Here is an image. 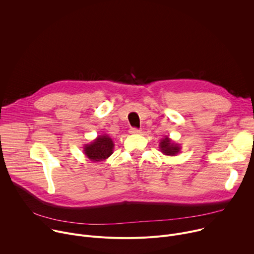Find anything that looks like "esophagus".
Instances as JSON below:
<instances>
[{
	"instance_id": "obj_1",
	"label": "esophagus",
	"mask_w": 254,
	"mask_h": 254,
	"mask_svg": "<svg viewBox=\"0 0 254 254\" xmlns=\"http://www.w3.org/2000/svg\"><path fill=\"white\" fill-rule=\"evenodd\" d=\"M141 130L139 129V128H136V127H131L130 129H129V132L130 133H139Z\"/></svg>"
}]
</instances>
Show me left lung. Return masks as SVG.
<instances>
[{"mask_svg":"<svg viewBox=\"0 0 254 254\" xmlns=\"http://www.w3.org/2000/svg\"><path fill=\"white\" fill-rule=\"evenodd\" d=\"M160 149L161 152L167 156H176L181 150L179 144L173 142L168 136H165L160 141Z\"/></svg>","mask_w":254,"mask_h":254,"instance_id":"obj_1","label":"left lung"}]
</instances>
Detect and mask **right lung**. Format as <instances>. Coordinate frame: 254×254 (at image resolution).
I'll return each mask as SVG.
<instances>
[{"label": "right lung", "instance_id": "obj_1", "mask_svg": "<svg viewBox=\"0 0 254 254\" xmlns=\"http://www.w3.org/2000/svg\"><path fill=\"white\" fill-rule=\"evenodd\" d=\"M115 143L107 134L98 135L91 143L84 146V154L91 162L106 160L114 153Z\"/></svg>", "mask_w": 254, "mask_h": 254}]
</instances>
